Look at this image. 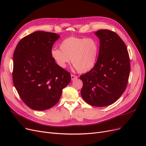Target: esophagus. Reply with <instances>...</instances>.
Masks as SVG:
<instances>
[{
	"label": "esophagus",
	"instance_id": "esophagus-1",
	"mask_svg": "<svg viewBox=\"0 0 146 146\" xmlns=\"http://www.w3.org/2000/svg\"><path fill=\"white\" fill-rule=\"evenodd\" d=\"M76 79H78V76H75L74 74H71V79H72V80H75Z\"/></svg>",
	"mask_w": 146,
	"mask_h": 146
}]
</instances>
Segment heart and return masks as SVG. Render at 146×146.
Wrapping results in <instances>:
<instances>
[{"label":"heart","mask_w":146,"mask_h":146,"mask_svg":"<svg viewBox=\"0 0 146 146\" xmlns=\"http://www.w3.org/2000/svg\"><path fill=\"white\" fill-rule=\"evenodd\" d=\"M60 48H52L51 56L61 68L72 64L79 73H86L92 68L98 58L99 44L94 38L68 37L60 44Z\"/></svg>","instance_id":"1"}]
</instances>
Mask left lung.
I'll return each mask as SVG.
<instances>
[{"instance_id":"obj_1","label":"left lung","mask_w":146,"mask_h":146,"mask_svg":"<svg viewBox=\"0 0 146 146\" xmlns=\"http://www.w3.org/2000/svg\"><path fill=\"white\" fill-rule=\"evenodd\" d=\"M100 40L95 66L80 76L81 95L88 104L102 107L117 101L125 91L130 73L127 48L115 33L100 29L95 33Z\"/></svg>"}]
</instances>
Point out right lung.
Listing matches in <instances>:
<instances>
[{
    "instance_id": "right-lung-1",
    "label": "right lung",
    "mask_w": 146,
    "mask_h": 146,
    "mask_svg": "<svg viewBox=\"0 0 146 146\" xmlns=\"http://www.w3.org/2000/svg\"><path fill=\"white\" fill-rule=\"evenodd\" d=\"M59 38L56 33L36 31L21 39L15 50L13 82L23 102L32 110L52 108L71 81L70 73L51 56Z\"/></svg>"
}]
</instances>
